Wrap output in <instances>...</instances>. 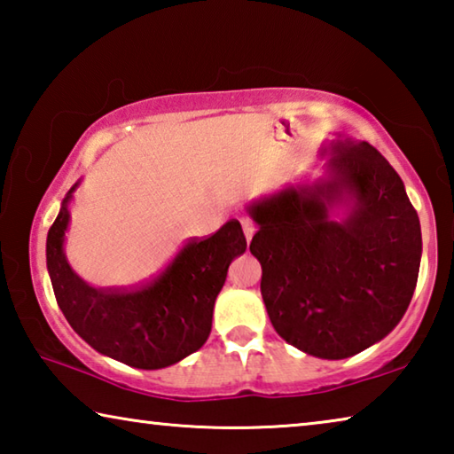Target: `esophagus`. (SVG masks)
I'll list each match as a JSON object with an SVG mask.
<instances>
[{
    "instance_id": "34e87169",
    "label": "esophagus",
    "mask_w": 454,
    "mask_h": 454,
    "mask_svg": "<svg viewBox=\"0 0 454 454\" xmlns=\"http://www.w3.org/2000/svg\"><path fill=\"white\" fill-rule=\"evenodd\" d=\"M240 224H242V230H244V236H246V240H252V236H254V224H252V222L248 220V218H242L240 220Z\"/></svg>"
}]
</instances>
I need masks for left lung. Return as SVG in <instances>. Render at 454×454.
<instances>
[{
    "label": "left lung",
    "mask_w": 454,
    "mask_h": 454,
    "mask_svg": "<svg viewBox=\"0 0 454 454\" xmlns=\"http://www.w3.org/2000/svg\"><path fill=\"white\" fill-rule=\"evenodd\" d=\"M325 174L302 176L246 206L276 333L306 355L342 360L390 334L417 288L419 214L395 168L336 132Z\"/></svg>",
    "instance_id": "8db88e82"
}]
</instances>
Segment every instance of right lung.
I'll list each match as a JSON object with an SVG mask.
<instances>
[{"label": "right lung", "instance_id": "1", "mask_svg": "<svg viewBox=\"0 0 454 454\" xmlns=\"http://www.w3.org/2000/svg\"><path fill=\"white\" fill-rule=\"evenodd\" d=\"M80 184L61 200L45 242L53 294L70 326L99 355L142 371L172 366L202 348L228 266L246 252L240 222L230 220L206 240L188 242L142 286L94 288L75 274L64 248L70 204Z\"/></svg>", "mask_w": 454, "mask_h": 454}]
</instances>
